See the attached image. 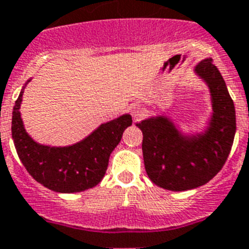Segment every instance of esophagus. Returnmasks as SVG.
I'll return each instance as SVG.
<instances>
[{"mask_svg":"<svg viewBox=\"0 0 249 249\" xmlns=\"http://www.w3.org/2000/svg\"><path fill=\"white\" fill-rule=\"evenodd\" d=\"M131 113H132L133 120L139 121L145 114V109L141 106H133L132 109H131Z\"/></svg>","mask_w":249,"mask_h":249,"instance_id":"esophagus-1","label":"esophagus"}]
</instances>
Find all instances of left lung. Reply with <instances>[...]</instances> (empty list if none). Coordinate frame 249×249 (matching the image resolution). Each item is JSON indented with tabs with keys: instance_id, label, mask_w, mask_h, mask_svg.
Masks as SVG:
<instances>
[{
	"instance_id": "obj_1",
	"label": "left lung",
	"mask_w": 249,
	"mask_h": 249,
	"mask_svg": "<svg viewBox=\"0 0 249 249\" xmlns=\"http://www.w3.org/2000/svg\"><path fill=\"white\" fill-rule=\"evenodd\" d=\"M195 72L206 81L213 117L205 133L183 136L164 116L136 126L142 131L145 169L153 183L169 191H187L206 184L227 161L235 135V109L225 81L213 59L201 61Z\"/></svg>"
}]
</instances>
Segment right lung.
Listing matches in <instances>:
<instances>
[{"label": "right lung", "mask_w": 249, "mask_h": 249, "mask_svg": "<svg viewBox=\"0 0 249 249\" xmlns=\"http://www.w3.org/2000/svg\"><path fill=\"white\" fill-rule=\"evenodd\" d=\"M22 91L12 110L11 132L16 153L28 173L40 184L61 194L95 187L108 168L109 155L120 143L123 131L132 124L129 114L107 122L84 139L66 147L44 146L26 133L20 116Z\"/></svg>", "instance_id": "obj_1"}]
</instances>
